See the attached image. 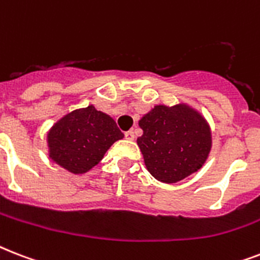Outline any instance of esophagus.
I'll use <instances>...</instances> for the list:
<instances>
[{
  "mask_svg": "<svg viewBox=\"0 0 260 260\" xmlns=\"http://www.w3.org/2000/svg\"><path fill=\"white\" fill-rule=\"evenodd\" d=\"M125 139H126V140H135V132H134V131H128V132H125Z\"/></svg>",
  "mask_w": 260,
  "mask_h": 260,
  "instance_id": "obj_1",
  "label": "esophagus"
}]
</instances>
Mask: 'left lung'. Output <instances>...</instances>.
Instances as JSON below:
<instances>
[{"instance_id":"obj_1","label":"left lung","mask_w":260,"mask_h":260,"mask_svg":"<svg viewBox=\"0 0 260 260\" xmlns=\"http://www.w3.org/2000/svg\"><path fill=\"white\" fill-rule=\"evenodd\" d=\"M138 146L147 170L163 183L197 173L209 158L212 129L201 112L186 102L155 105L139 120Z\"/></svg>"}]
</instances>
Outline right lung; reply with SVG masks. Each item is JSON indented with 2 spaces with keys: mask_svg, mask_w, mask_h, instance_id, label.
I'll use <instances>...</instances> for the list:
<instances>
[{
  "mask_svg": "<svg viewBox=\"0 0 260 260\" xmlns=\"http://www.w3.org/2000/svg\"><path fill=\"white\" fill-rule=\"evenodd\" d=\"M122 138L109 114L89 105L71 110L48 129V156L69 173L81 175L97 166L110 146Z\"/></svg>",
  "mask_w": 260,
  "mask_h": 260,
  "instance_id": "obj_1",
  "label": "right lung"
}]
</instances>
